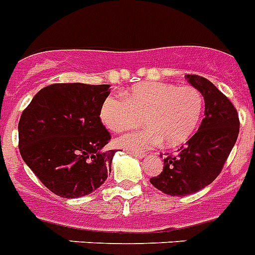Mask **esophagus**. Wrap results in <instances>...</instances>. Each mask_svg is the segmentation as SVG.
<instances>
[{
	"label": "esophagus",
	"instance_id": "esophagus-1",
	"mask_svg": "<svg viewBox=\"0 0 255 255\" xmlns=\"http://www.w3.org/2000/svg\"><path fill=\"white\" fill-rule=\"evenodd\" d=\"M129 153L132 154L134 157H138V158L144 157V153H143V152H129Z\"/></svg>",
	"mask_w": 255,
	"mask_h": 255
}]
</instances>
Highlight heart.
<instances>
[{"instance_id":"b5f03b06","label":"heart","mask_w":255,"mask_h":255,"mask_svg":"<svg viewBox=\"0 0 255 255\" xmlns=\"http://www.w3.org/2000/svg\"><path fill=\"white\" fill-rule=\"evenodd\" d=\"M204 111V97L193 86L148 82L120 95H108L101 107L102 123L113 132L144 124L148 128L117 139V145L142 151L164 140L169 147L186 142L195 132Z\"/></svg>"}]
</instances>
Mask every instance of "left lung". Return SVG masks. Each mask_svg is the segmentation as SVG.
<instances>
[{
	"label": "left lung",
	"instance_id": "obj_1",
	"mask_svg": "<svg viewBox=\"0 0 255 255\" xmlns=\"http://www.w3.org/2000/svg\"><path fill=\"white\" fill-rule=\"evenodd\" d=\"M186 77L204 97L205 117L186 145L164 158L161 174L149 179L161 192L179 197L197 192L218 177L240 130L236 108L214 84L197 75Z\"/></svg>",
	"mask_w": 255,
	"mask_h": 255
}]
</instances>
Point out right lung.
Wrapping results in <instances>:
<instances>
[{"mask_svg": "<svg viewBox=\"0 0 255 255\" xmlns=\"http://www.w3.org/2000/svg\"><path fill=\"white\" fill-rule=\"evenodd\" d=\"M110 85L53 84L34 95L19 120V151L46 188L65 199L89 195L111 173L116 149L101 107Z\"/></svg>", "mask_w": 255, "mask_h": 255, "instance_id": "add662e5", "label": "right lung"}]
</instances>
